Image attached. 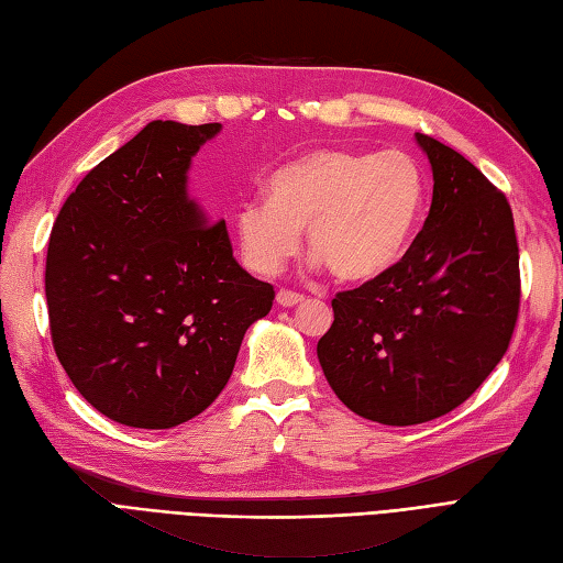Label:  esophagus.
I'll list each match as a JSON object with an SVG mask.
<instances>
[{
	"mask_svg": "<svg viewBox=\"0 0 563 563\" xmlns=\"http://www.w3.org/2000/svg\"><path fill=\"white\" fill-rule=\"evenodd\" d=\"M277 303H279L282 308H296V306L303 303V296H298V294H294V291H279V294H277Z\"/></svg>",
	"mask_w": 563,
	"mask_h": 563,
	"instance_id": "34e87169",
	"label": "esophagus"
}]
</instances>
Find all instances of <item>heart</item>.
Listing matches in <instances>:
<instances>
[{
	"mask_svg": "<svg viewBox=\"0 0 563 563\" xmlns=\"http://www.w3.org/2000/svg\"><path fill=\"white\" fill-rule=\"evenodd\" d=\"M427 178L402 152L318 148L269 178V197H250L233 227L245 265L279 272L308 227L313 267L328 265L342 284L385 277L419 231Z\"/></svg>",
	"mask_w": 563,
	"mask_h": 563,
	"instance_id": "heart-1",
	"label": "heart"
}]
</instances>
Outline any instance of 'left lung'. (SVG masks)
I'll list each match as a JSON object with an SVG mask.
<instances>
[{
  "label": "left lung",
  "instance_id": "1",
  "mask_svg": "<svg viewBox=\"0 0 563 563\" xmlns=\"http://www.w3.org/2000/svg\"><path fill=\"white\" fill-rule=\"evenodd\" d=\"M433 173L431 211L385 277L336 294L318 361L354 415L411 427L443 417L504 358L520 303L506 197L455 148L415 134Z\"/></svg>",
  "mask_w": 563,
  "mask_h": 563
}]
</instances>
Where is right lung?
<instances>
[{
	"instance_id": "1",
	"label": "right lung",
	"mask_w": 563,
	"mask_h": 563,
	"mask_svg": "<svg viewBox=\"0 0 563 563\" xmlns=\"http://www.w3.org/2000/svg\"><path fill=\"white\" fill-rule=\"evenodd\" d=\"M221 122L154 120L89 170L49 233L45 298L62 368L108 419L173 429L227 387L272 284L187 192Z\"/></svg>"
}]
</instances>
